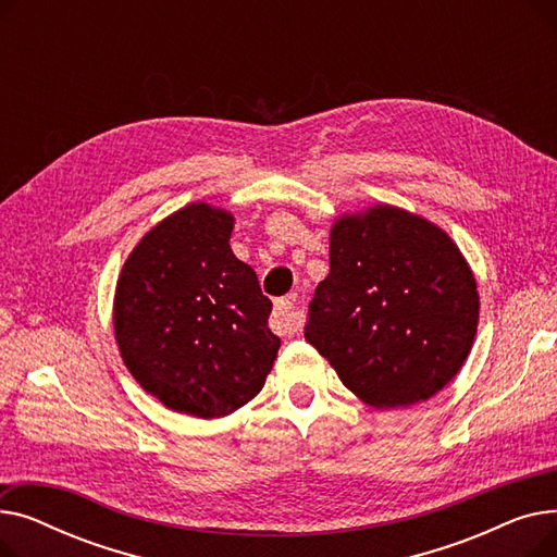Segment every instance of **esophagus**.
Instances as JSON below:
<instances>
[{"label":"esophagus","instance_id":"34e87169","mask_svg":"<svg viewBox=\"0 0 557 557\" xmlns=\"http://www.w3.org/2000/svg\"><path fill=\"white\" fill-rule=\"evenodd\" d=\"M271 327L280 336H290L300 332L302 327V313L296 309V302L290 298L275 300V309L271 315Z\"/></svg>","mask_w":557,"mask_h":557}]
</instances>
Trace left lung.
<instances>
[{"label": "left lung", "instance_id": "1", "mask_svg": "<svg viewBox=\"0 0 557 557\" xmlns=\"http://www.w3.org/2000/svg\"><path fill=\"white\" fill-rule=\"evenodd\" d=\"M476 280L449 234L393 205L341 216L305 338L374 408L443 391L470 355Z\"/></svg>", "mask_w": 557, "mask_h": 557}]
</instances>
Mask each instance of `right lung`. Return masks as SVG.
Returning a JSON list of instances; mask_svg holds the SVG:
<instances>
[{
	"instance_id": "right-lung-1",
	"label": "right lung",
	"mask_w": 557,
	"mask_h": 557,
	"mask_svg": "<svg viewBox=\"0 0 557 557\" xmlns=\"http://www.w3.org/2000/svg\"><path fill=\"white\" fill-rule=\"evenodd\" d=\"M232 227L208 202L173 212L133 248L114 294V338L137 384L205 420L248 404L280 349L273 302L234 257Z\"/></svg>"
}]
</instances>
